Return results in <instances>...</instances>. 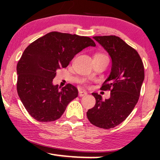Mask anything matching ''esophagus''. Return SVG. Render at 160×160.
Returning a JSON list of instances; mask_svg holds the SVG:
<instances>
[{"mask_svg":"<svg viewBox=\"0 0 160 160\" xmlns=\"http://www.w3.org/2000/svg\"><path fill=\"white\" fill-rule=\"evenodd\" d=\"M87 95V92L86 91H82V90H80L79 91V96L80 97H82L85 96V95Z\"/></svg>","mask_w":160,"mask_h":160,"instance_id":"esophagus-1","label":"esophagus"}]
</instances>
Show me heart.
Returning a JSON list of instances; mask_svg holds the SVG:
<instances>
[{
    "instance_id": "b5f03b06",
    "label": "heart",
    "mask_w": 160,
    "mask_h": 160,
    "mask_svg": "<svg viewBox=\"0 0 160 160\" xmlns=\"http://www.w3.org/2000/svg\"><path fill=\"white\" fill-rule=\"evenodd\" d=\"M95 56H104V55H102V54H96Z\"/></svg>"
}]
</instances>
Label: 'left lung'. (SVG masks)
Instances as JSON below:
<instances>
[{"mask_svg":"<svg viewBox=\"0 0 160 160\" xmlns=\"http://www.w3.org/2000/svg\"><path fill=\"white\" fill-rule=\"evenodd\" d=\"M93 38L109 53L111 71L101 89L111 91L110 98L92 93L95 106L86 112L88 120L97 127L108 129L123 122L136 105L144 79V68L135 49L115 35Z\"/></svg>","mask_w":160,"mask_h":160,"instance_id":"left-lung-1","label":"left lung"}]
</instances>
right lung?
Masks as SVG:
<instances>
[{
  "instance_id": "add662e5",
  "label": "right lung",
  "mask_w": 160,
  "mask_h": 160,
  "mask_svg": "<svg viewBox=\"0 0 160 160\" xmlns=\"http://www.w3.org/2000/svg\"><path fill=\"white\" fill-rule=\"evenodd\" d=\"M95 47L89 37L52 32L37 39L25 49L16 67L17 92L24 107L39 122L59 119L68 104L78 95L74 86L58 89L53 85L56 70L66 68L75 55Z\"/></svg>"
}]
</instances>
